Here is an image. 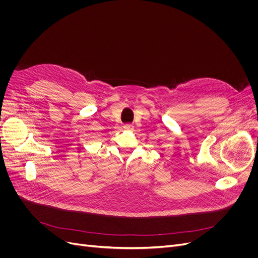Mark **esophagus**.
<instances>
[{"label": "esophagus", "instance_id": "1", "mask_svg": "<svg viewBox=\"0 0 258 258\" xmlns=\"http://www.w3.org/2000/svg\"><path fill=\"white\" fill-rule=\"evenodd\" d=\"M123 128H124L125 131H132V130L134 128V125L131 124V123H126V124L123 125Z\"/></svg>", "mask_w": 258, "mask_h": 258}]
</instances>
